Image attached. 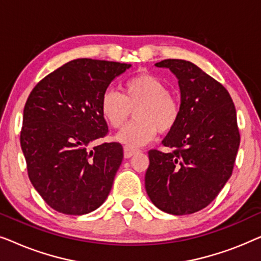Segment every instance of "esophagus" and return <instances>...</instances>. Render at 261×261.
Returning <instances> with one entry per match:
<instances>
[{"mask_svg": "<svg viewBox=\"0 0 261 261\" xmlns=\"http://www.w3.org/2000/svg\"><path fill=\"white\" fill-rule=\"evenodd\" d=\"M137 153H139V149L128 147V146H124V148H123L124 158H130V156H133L134 154H137Z\"/></svg>", "mask_w": 261, "mask_h": 261, "instance_id": "34e87169", "label": "esophagus"}]
</instances>
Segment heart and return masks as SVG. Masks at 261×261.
<instances>
[{
  "label": "heart",
  "mask_w": 261,
  "mask_h": 261,
  "mask_svg": "<svg viewBox=\"0 0 261 261\" xmlns=\"http://www.w3.org/2000/svg\"><path fill=\"white\" fill-rule=\"evenodd\" d=\"M134 110L135 120L128 123L116 140L128 147H139L155 138L156 132L166 134L179 122L181 106L176 96L159 77L139 73L124 81L122 92L107 90L102 95L99 110L112 128L119 129Z\"/></svg>",
  "instance_id": "heart-1"
}]
</instances>
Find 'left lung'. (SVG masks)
I'll list each match as a JSON object with an SVG mask.
<instances>
[{"label":"left lung","instance_id":"8db88e82","mask_svg":"<svg viewBox=\"0 0 261 261\" xmlns=\"http://www.w3.org/2000/svg\"><path fill=\"white\" fill-rule=\"evenodd\" d=\"M155 66L176 74L181 116L163 140L172 152H148L145 188L153 204L172 215H188L209 205L229 179L240 133L229 92L195 64L165 59Z\"/></svg>","mask_w":261,"mask_h":261}]
</instances>
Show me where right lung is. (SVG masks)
I'll return each mask as SVG.
<instances>
[{
    "mask_svg": "<svg viewBox=\"0 0 261 261\" xmlns=\"http://www.w3.org/2000/svg\"><path fill=\"white\" fill-rule=\"evenodd\" d=\"M129 67L74 59L42 78L28 96L21 148L31 183L57 212L84 215L108 197L123 148L119 142L94 145L108 134L99 102L114 78Z\"/></svg>",
    "mask_w": 261,
    "mask_h": 261,
    "instance_id": "add662e5",
    "label": "right lung"
}]
</instances>
